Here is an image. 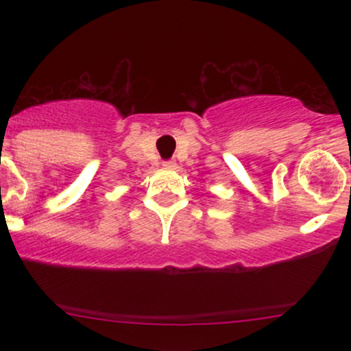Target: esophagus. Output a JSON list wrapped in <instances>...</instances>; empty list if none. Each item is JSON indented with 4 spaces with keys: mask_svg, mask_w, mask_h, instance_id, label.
I'll return each mask as SVG.
<instances>
[{
    "mask_svg": "<svg viewBox=\"0 0 351 351\" xmlns=\"http://www.w3.org/2000/svg\"><path fill=\"white\" fill-rule=\"evenodd\" d=\"M162 165H163V167H165V168H173V167H175V165H176V163H175V162H173V160H167V162H163Z\"/></svg>",
    "mask_w": 351,
    "mask_h": 351,
    "instance_id": "34e87169",
    "label": "esophagus"
}]
</instances>
